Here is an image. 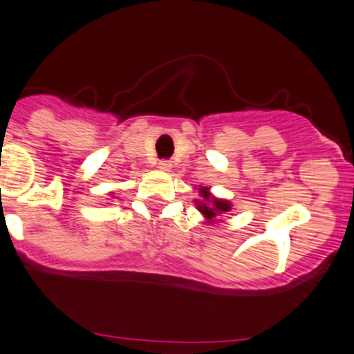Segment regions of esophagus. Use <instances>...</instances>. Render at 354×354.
Segmentation results:
<instances>
[{
    "instance_id": "34e87169",
    "label": "esophagus",
    "mask_w": 354,
    "mask_h": 354,
    "mask_svg": "<svg viewBox=\"0 0 354 354\" xmlns=\"http://www.w3.org/2000/svg\"><path fill=\"white\" fill-rule=\"evenodd\" d=\"M171 167L173 165L168 162V160H162V162L158 163V168L162 169V171H169V169H171Z\"/></svg>"
}]
</instances>
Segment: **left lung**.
I'll list each match as a JSON object with an SVG mask.
<instances>
[{"mask_svg":"<svg viewBox=\"0 0 354 354\" xmlns=\"http://www.w3.org/2000/svg\"><path fill=\"white\" fill-rule=\"evenodd\" d=\"M196 189H198L201 199H194V204L196 209L201 212V216L204 217L205 223L218 222L221 221L218 217L223 216V214H229L232 207H234V204L229 199L216 198L207 186H199Z\"/></svg>","mask_w":354,"mask_h":354,"instance_id":"1","label":"left lung"}]
</instances>
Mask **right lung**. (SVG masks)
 <instances>
[{
	"mask_svg": "<svg viewBox=\"0 0 354 354\" xmlns=\"http://www.w3.org/2000/svg\"><path fill=\"white\" fill-rule=\"evenodd\" d=\"M107 196H109V198H107V201H111V203H113V201H114L115 198H118V196H115V192H113V191H111Z\"/></svg>",
	"mask_w": 354,
	"mask_h": 354,
	"instance_id": "right-lung-1",
	"label": "right lung"
}]
</instances>
